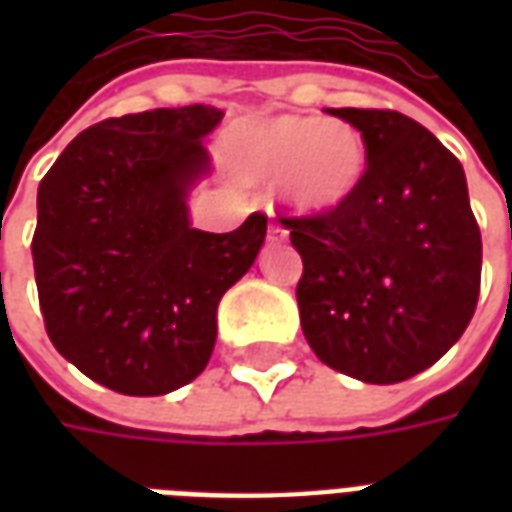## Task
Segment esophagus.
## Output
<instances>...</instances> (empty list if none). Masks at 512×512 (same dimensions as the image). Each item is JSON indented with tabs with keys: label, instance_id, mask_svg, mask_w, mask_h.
Listing matches in <instances>:
<instances>
[{
	"label": "esophagus",
	"instance_id": "obj_1",
	"mask_svg": "<svg viewBox=\"0 0 512 512\" xmlns=\"http://www.w3.org/2000/svg\"><path fill=\"white\" fill-rule=\"evenodd\" d=\"M288 238V230L282 227V224L271 222L268 224V241H274V244H279V241H285Z\"/></svg>",
	"mask_w": 512,
	"mask_h": 512
}]
</instances>
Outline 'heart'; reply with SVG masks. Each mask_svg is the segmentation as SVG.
<instances>
[{"instance_id": "b5f03b06", "label": "heart", "mask_w": 512, "mask_h": 512, "mask_svg": "<svg viewBox=\"0 0 512 512\" xmlns=\"http://www.w3.org/2000/svg\"><path fill=\"white\" fill-rule=\"evenodd\" d=\"M235 156L246 178L279 183L299 213L345 208L365 186L370 169L367 136L348 120L279 115L235 136Z\"/></svg>"}]
</instances>
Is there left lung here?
Masks as SVG:
<instances>
[{
    "instance_id": "left-lung-1",
    "label": "left lung",
    "mask_w": 512,
    "mask_h": 512,
    "mask_svg": "<svg viewBox=\"0 0 512 512\" xmlns=\"http://www.w3.org/2000/svg\"><path fill=\"white\" fill-rule=\"evenodd\" d=\"M367 136L365 186L345 208L282 219L304 260L307 343L337 373L397 384L461 340L480 296L483 241L458 158L389 109H329Z\"/></svg>"
}]
</instances>
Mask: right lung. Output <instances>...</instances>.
Returning <instances> with one entry per match:
<instances>
[{"mask_svg":"<svg viewBox=\"0 0 512 512\" xmlns=\"http://www.w3.org/2000/svg\"><path fill=\"white\" fill-rule=\"evenodd\" d=\"M216 106L109 117L62 150L40 180L32 238L51 343L95 384L167 395L200 376L216 307L255 263L266 216L233 233L191 227L189 194L208 172Z\"/></svg>","mask_w":512,"mask_h":512,"instance_id":"right-lung-1","label":"right lung"}]
</instances>
